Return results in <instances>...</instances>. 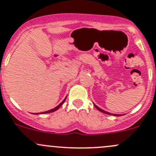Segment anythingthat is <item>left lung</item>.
Wrapping results in <instances>:
<instances>
[{"label":"left lung","instance_id":"8db88e82","mask_svg":"<svg viewBox=\"0 0 156 156\" xmlns=\"http://www.w3.org/2000/svg\"><path fill=\"white\" fill-rule=\"evenodd\" d=\"M94 106H95V108H96L97 109H98V110L100 111V112H103V113H104V114H107V115H115V116H121V115H118V114H112V113H110V112H106V111L103 110V109H102L99 108V107H98V106L95 105V104H94Z\"/></svg>","mask_w":156,"mask_h":156}]
</instances>
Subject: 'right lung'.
Segmentation results:
<instances>
[{
  "mask_svg": "<svg viewBox=\"0 0 156 156\" xmlns=\"http://www.w3.org/2000/svg\"><path fill=\"white\" fill-rule=\"evenodd\" d=\"M66 97L65 98H64V100L63 101L61 102V103L59 105H58L57 107H55V108H53V109H50V110L46 111V112H41V113H35V114H44V113H49V112H55V111H56V110H57V109H58L60 108V107H61V106L62 105V104L64 103V101H65V100H66Z\"/></svg>",
  "mask_w": 156,
  "mask_h": 156,
  "instance_id": "1",
  "label": "right lung"
}]
</instances>
